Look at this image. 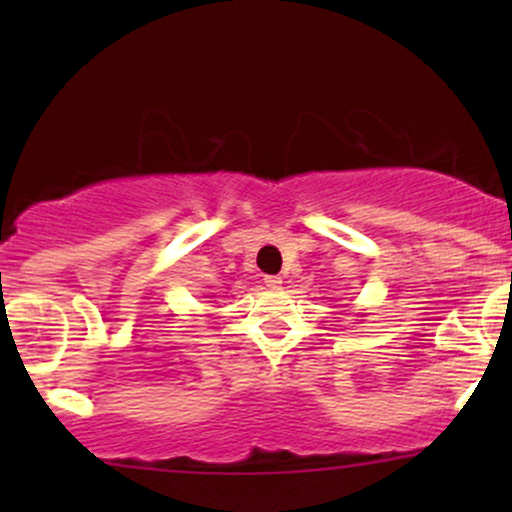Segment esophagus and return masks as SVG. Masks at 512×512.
Masks as SVG:
<instances>
[{"label":"esophagus","mask_w":512,"mask_h":512,"mask_svg":"<svg viewBox=\"0 0 512 512\" xmlns=\"http://www.w3.org/2000/svg\"><path fill=\"white\" fill-rule=\"evenodd\" d=\"M264 286L267 289H281V276H264Z\"/></svg>","instance_id":"1"}]
</instances>
